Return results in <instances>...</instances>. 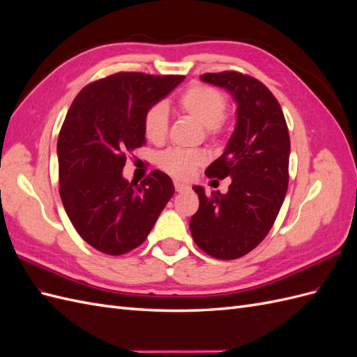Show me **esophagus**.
<instances>
[{"label": "esophagus", "instance_id": "esophagus-1", "mask_svg": "<svg viewBox=\"0 0 357 357\" xmlns=\"http://www.w3.org/2000/svg\"><path fill=\"white\" fill-rule=\"evenodd\" d=\"M174 188H176V190H177V192H185V190H189V186L183 185V183H178V181H176V183H174Z\"/></svg>", "mask_w": 357, "mask_h": 357}]
</instances>
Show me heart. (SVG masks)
I'll use <instances>...</instances> for the list:
<instances>
[{"mask_svg": "<svg viewBox=\"0 0 357 357\" xmlns=\"http://www.w3.org/2000/svg\"><path fill=\"white\" fill-rule=\"evenodd\" d=\"M228 107V100L223 92L208 84L192 83L183 91L176 100V109L180 114L192 119L204 129V137L211 143L219 142L223 137L228 117L225 112ZM144 135L155 144H162L168 135V113L162 104H153L149 107L144 114ZM205 155L199 150H180L169 149L160 153L158 165L167 174L186 180L195 169L205 164Z\"/></svg>", "mask_w": 357, "mask_h": 357, "instance_id": "heart-1", "label": "heart"}]
</instances>
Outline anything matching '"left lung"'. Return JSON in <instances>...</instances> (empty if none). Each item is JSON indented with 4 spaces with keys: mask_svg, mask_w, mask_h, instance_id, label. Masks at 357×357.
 Masks as SVG:
<instances>
[{
    "mask_svg": "<svg viewBox=\"0 0 357 357\" xmlns=\"http://www.w3.org/2000/svg\"><path fill=\"white\" fill-rule=\"evenodd\" d=\"M201 80L228 89L238 107L228 146L205 169L208 178H232L228 193L208 197L193 186L199 208L190 234L202 252L231 261L252 252L273 228L287 192L290 138L282 107L262 82L238 71L205 73Z\"/></svg>",
    "mask_w": 357,
    "mask_h": 357,
    "instance_id": "8db88e82",
    "label": "left lung"
}]
</instances>
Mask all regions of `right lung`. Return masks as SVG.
<instances>
[{
  "label": "right lung",
  "instance_id": "add662e5",
  "mask_svg": "<svg viewBox=\"0 0 357 357\" xmlns=\"http://www.w3.org/2000/svg\"><path fill=\"white\" fill-rule=\"evenodd\" d=\"M185 75L116 73L77 93L58 137L59 195L74 229L101 253L143 244L174 195L158 169L137 185L122 177L129 153L146 144L144 114Z\"/></svg>",
  "mask_w": 357,
  "mask_h": 357
}]
</instances>
